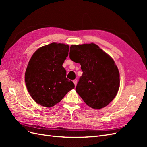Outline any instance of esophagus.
I'll return each mask as SVG.
<instances>
[{
	"label": "esophagus",
	"instance_id": "34e87169",
	"mask_svg": "<svg viewBox=\"0 0 147 147\" xmlns=\"http://www.w3.org/2000/svg\"><path fill=\"white\" fill-rule=\"evenodd\" d=\"M73 82H74V84H75V86H76V85H77V80H74Z\"/></svg>",
	"mask_w": 147,
	"mask_h": 147
}]
</instances>
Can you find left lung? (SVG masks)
Segmentation results:
<instances>
[{
	"label": "left lung",
	"mask_w": 147,
	"mask_h": 147,
	"mask_svg": "<svg viewBox=\"0 0 147 147\" xmlns=\"http://www.w3.org/2000/svg\"><path fill=\"white\" fill-rule=\"evenodd\" d=\"M69 57L81 65L83 74L76 91L83 101L94 109L109 104L117 94L120 82L113 59L93 43L71 45Z\"/></svg>",
	"instance_id": "8db88e82"
}]
</instances>
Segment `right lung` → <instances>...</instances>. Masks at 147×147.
Here are the masks:
<instances>
[{
  "mask_svg": "<svg viewBox=\"0 0 147 147\" xmlns=\"http://www.w3.org/2000/svg\"><path fill=\"white\" fill-rule=\"evenodd\" d=\"M69 50L68 45L54 42L39 48L31 57L26 70L25 83L36 103L51 107L74 88V83L66 78L63 67Z\"/></svg>",
  "mask_w": 147,
  "mask_h": 147,
  "instance_id": "right-lung-1",
  "label": "right lung"
}]
</instances>
